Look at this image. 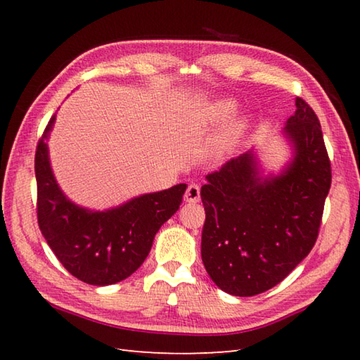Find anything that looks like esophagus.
<instances>
[{
	"label": "esophagus",
	"instance_id": "34e87169",
	"mask_svg": "<svg viewBox=\"0 0 360 360\" xmlns=\"http://www.w3.org/2000/svg\"><path fill=\"white\" fill-rule=\"evenodd\" d=\"M184 200L187 202H198L201 200V195H200V186L198 184H190L186 190V195H184Z\"/></svg>",
	"mask_w": 360,
	"mask_h": 360
}]
</instances>
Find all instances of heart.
Returning a JSON list of instances; mask_svg holds the SVG:
<instances>
[{
  "mask_svg": "<svg viewBox=\"0 0 360 360\" xmlns=\"http://www.w3.org/2000/svg\"><path fill=\"white\" fill-rule=\"evenodd\" d=\"M235 110H236L235 101H231V98L219 101L209 110L207 122L210 125H223L224 122L231 119ZM248 127H249V122L244 117L236 119L235 122H232V124L229 125V128L226 129L223 141H221V150L229 151L231 148H233L235 145L241 141V137L246 134Z\"/></svg>",
  "mask_w": 360,
  "mask_h": 360,
  "instance_id": "heart-1",
  "label": "heart"
}]
</instances>
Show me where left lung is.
Returning <instances> with one entry per match:
<instances>
[{
	"instance_id": "1",
	"label": "left lung",
	"mask_w": 360,
	"mask_h": 360,
	"mask_svg": "<svg viewBox=\"0 0 360 360\" xmlns=\"http://www.w3.org/2000/svg\"><path fill=\"white\" fill-rule=\"evenodd\" d=\"M285 131L294 158L278 176L262 178L252 151L205 176L201 257L224 292L250 297L278 285L319 236L331 187V162L314 110L295 98Z\"/></svg>"
}]
</instances>
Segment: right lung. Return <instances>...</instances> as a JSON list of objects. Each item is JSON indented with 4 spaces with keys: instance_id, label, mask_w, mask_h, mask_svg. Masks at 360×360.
<instances>
[{
    "instance_id": "right-lung-1",
    "label": "right lung",
    "mask_w": 360,
    "mask_h": 360,
    "mask_svg": "<svg viewBox=\"0 0 360 360\" xmlns=\"http://www.w3.org/2000/svg\"><path fill=\"white\" fill-rule=\"evenodd\" d=\"M52 116L35 151L37 218L49 248L75 278L94 286L125 280L147 258L156 232L174 215L187 184H178L105 212L71 202L53 178L48 139Z\"/></svg>"
}]
</instances>
